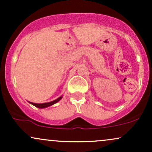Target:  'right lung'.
<instances>
[{
	"mask_svg": "<svg viewBox=\"0 0 152 152\" xmlns=\"http://www.w3.org/2000/svg\"><path fill=\"white\" fill-rule=\"evenodd\" d=\"M62 97L63 96H61L58 97V99H55L54 101H52V102H47V103H43V104H35V103H33V102H28L30 103L31 104H32V105L36 106V107L39 108V109H43V108H47V107H48V106H50L53 105V104H56L57 102H58L59 101L62 99Z\"/></svg>",
	"mask_w": 152,
	"mask_h": 152,
	"instance_id": "obj_1",
	"label": "right lung"
}]
</instances>
